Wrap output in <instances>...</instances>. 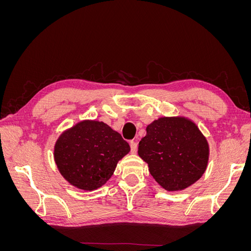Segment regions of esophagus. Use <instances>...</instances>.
Masks as SVG:
<instances>
[{
    "instance_id": "1",
    "label": "esophagus",
    "mask_w": 251,
    "mask_h": 251,
    "mask_svg": "<svg viewBox=\"0 0 251 251\" xmlns=\"http://www.w3.org/2000/svg\"><path fill=\"white\" fill-rule=\"evenodd\" d=\"M130 146H131V153H132V154H136V153H137V150H138L137 142L131 141V142H130Z\"/></svg>"
}]
</instances>
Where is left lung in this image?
<instances>
[{"label":"left lung","mask_w":251,"mask_h":251,"mask_svg":"<svg viewBox=\"0 0 251 251\" xmlns=\"http://www.w3.org/2000/svg\"><path fill=\"white\" fill-rule=\"evenodd\" d=\"M138 155L157 183L168 192L183 191L206 171L209 146L193 120L160 117L147 126Z\"/></svg>","instance_id":"obj_1"}]
</instances>
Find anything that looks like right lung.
I'll return each mask as SVG.
<instances>
[{
	"mask_svg": "<svg viewBox=\"0 0 251 251\" xmlns=\"http://www.w3.org/2000/svg\"><path fill=\"white\" fill-rule=\"evenodd\" d=\"M130 150L107 124L87 119L59 135L53 155L60 175L71 185L91 192L107 183Z\"/></svg>",
	"mask_w": 251,
	"mask_h": 251,
	"instance_id": "1",
	"label": "right lung"
}]
</instances>
